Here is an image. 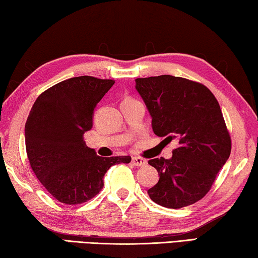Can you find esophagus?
Masks as SVG:
<instances>
[{
    "label": "esophagus",
    "instance_id": "obj_1",
    "mask_svg": "<svg viewBox=\"0 0 258 258\" xmlns=\"http://www.w3.org/2000/svg\"><path fill=\"white\" fill-rule=\"evenodd\" d=\"M132 164L134 166H145V165H147V160L141 158V157H133Z\"/></svg>",
    "mask_w": 258,
    "mask_h": 258
}]
</instances>
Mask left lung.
<instances>
[{"label":"left lung","instance_id":"1","mask_svg":"<svg viewBox=\"0 0 258 258\" xmlns=\"http://www.w3.org/2000/svg\"><path fill=\"white\" fill-rule=\"evenodd\" d=\"M135 89L152 118V130L178 147L171 159H150L159 181L152 202L182 208L204 198L231 154V138L216 98L202 83L171 75L137 78Z\"/></svg>","mask_w":258,"mask_h":258}]
</instances>
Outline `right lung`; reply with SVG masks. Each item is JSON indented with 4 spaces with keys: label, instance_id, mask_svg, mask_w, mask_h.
Segmentation results:
<instances>
[{
    "label": "right lung",
    "instance_id": "right-lung-1",
    "mask_svg": "<svg viewBox=\"0 0 258 258\" xmlns=\"http://www.w3.org/2000/svg\"><path fill=\"white\" fill-rule=\"evenodd\" d=\"M113 84L92 76L73 77L44 91L33 104L25 125L27 157L35 175L60 203L92 199L112 165L131 161L130 156L100 157L84 141L95 106Z\"/></svg>",
    "mask_w": 258,
    "mask_h": 258
}]
</instances>
